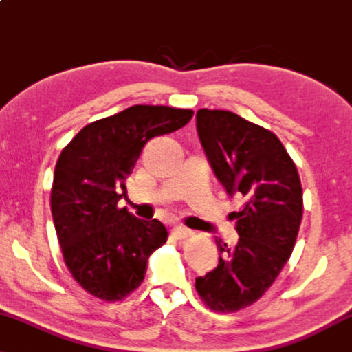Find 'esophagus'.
<instances>
[{
    "instance_id": "34e87169",
    "label": "esophagus",
    "mask_w": 352,
    "mask_h": 352,
    "mask_svg": "<svg viewBox=\"0 0 352 352\" xmlns=\"http://www.w3.org/2000/svg\"><path fill=\"white\" fill-rule=\"evenodd\" d=\"M171 231H173V234H175L176 239H186V237L190 234V230L186 228V226H182V225H175Z\"/></svg>"
}]
</instances>
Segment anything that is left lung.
Wrapping results in <instances>:
<instances>
[{
    "mask_svg": "<svg viewBox=\"0 0 352 352\" xmlns=\"http://www.w3.org/2000/svg\"><path fill=\"white\" fill-rule=\"evenodd\" d=\"M197 131L226 193L244 198L230 214L239 241L232 248L215 241L219 266L195 282L210 310L232 313L266 293L293 253L304 210L300 177L277 135L236 113L201 108Z\"/></svg>",
    "mask_w": 352,
    "mask_h": 352,
    "instance_id": "obj_1",
    "label": "left lung"
}]
</instances>
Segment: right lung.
<instances>
[{
  "instance_id": "obj_1",
  "label": "right lung",
  "mask_w": 352,
  "mask_h": 352,
  "mask_svg": "<svg viewBox=\"0 0 352 352\" xmlns=\"http://www.w3.org/2000/svg\"><path fill=\"white\" fill-rule=\"evenodd\" d=\"M192 116L182 108L133 105L85 126L59 154L53 221L69 272L94 297H127L144 280L151 253L166 242L164 223L140 220L118 201L144 144L184 127Z\"/></svg>"
}]
</instances>
